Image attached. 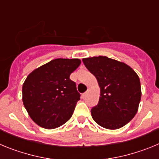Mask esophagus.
I'll return each instance as SVG.
<instances>
[{
  "label": "esophagus",
  "instance_id": "1",
  "mask_svg": "<svg viewBox=\"0 0 159 159\" xmlns=\"http://www.w3.org/2000/svg\"><path fill=\"white\" fill-rule=\"evenodd\" d=\"M88 93V92H85V93L83 94V95H82V98H83V99H84V98H85V97L87 96Z\"/></svg>",
  "mask_w": 159,
  "mask_h": 159
}]
</instances>
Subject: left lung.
<instances>
[{"instance_id":"obj_1","label":"left lung","mask_w":159,"mask_h":159,"mask_svg":"<svg viewBox=\"0 0 159 159\" xmlns=\"http://www.w3.org/2000/svg\"><path fill=\"white\" fill-rule=\"evenodd\" d=\"M100 88L98 104L91 110L96 123L109 130L123 127L136 115L141 100L139 75L130 66L107 57L83 59Z\"/></svg>"}]
</instances>
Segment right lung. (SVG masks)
Listing matches in <instances>:
<instances>
[{"label":"right lung","mask_w":159,"mask_h":159,"mask_svg":"<svg viewBox=\"0 0 159 159\" xmlns=\"http://www.w3.org/2000/svg\"><path fill=\"white\" fill-rule=\"evenodd\" d=\"M80 64V59H55L28 75L22 88V100L38 126L57 128L71 117L80 95L69 77Z\"/></svg>","instance_id":"1"}]
</instances>
